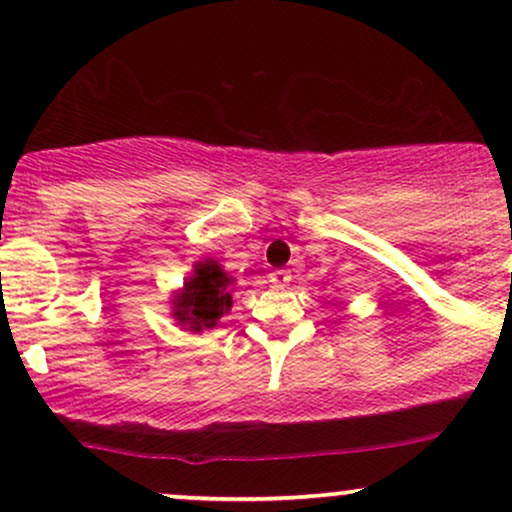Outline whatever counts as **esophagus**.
Listing matches in <instances>:
<instances>
[{
  "label": "esophagus",
  "mask_w": 512,
  "mask_h": 512,
  "mask_svg": "<svg viewBox=\"0 0 512 512\" xmlns=\"http://www.w3.org/2000/svg\"><path fill=\"white\" fill-rule=\"evenodd\" d=\"M269 281L276 286H286L291 281V272L289 269H274V272L269 274Z\"/></svg>",
  "instance_id": "obj_1"
}]
</instances>
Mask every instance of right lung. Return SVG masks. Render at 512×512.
Listing matches in <instances>:
<instances>
[{"label":"right lung","instance_id":"obj_1","mask_svg":"<svg viewBox=\"0 0 512 512\" xmlns=\"http://www.w3.org/2000/svg\"><path fill=\"white\" fill-rule=\"evenodd\" d=\"M228 279L216 262H204L195 269V276L185 284V291L175 301V317L190 330L202 332L204 327H214L216 320L233 305Z\"/></svg>","mask_w":512,"mask_h":512}]
</instances>
